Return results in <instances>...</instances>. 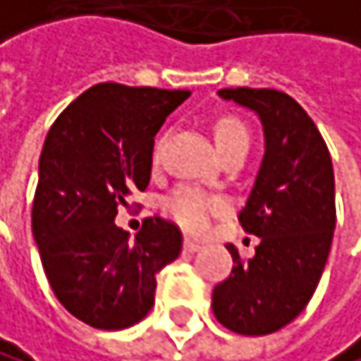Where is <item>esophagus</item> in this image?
Masks as SVG:
<instances>
[{"label":"esophagus","instance_id":"obj_1","mask_svg":"<svg viewBox=\"0 0 361 361\" xmlns=\"http://www.w3.org/2000/svg\"><path fill=\"white\" fill-rule=\"evenodd\" d=\"M183 247H185V251L194 253V251H198V249H200V243H196V240H192V238H185Z\"/></svg>","mask_w":361,"mask_h":361}]
</instances>
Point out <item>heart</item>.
Wrapping results in <instances>:
<instances>
[{
	"instance_id": "obj_1",
	"label": "heart",
	"mask_w": 361,
	"mask_h": 361,
	"mask_svg": "<svg viewBox=\"0 0 361 361\" xmlns=\"http://www.w3.org/2000/svg\"><path fill=\"white\" fill-rule=\"evenodd\" d=\"M214 138L218 149L223 152L229 145L238 141H249L247 128L235 116H220L214 126ZM161 149V143L157 145V154ZM220 209V202L216 198L204 196L192 187H180L174 194L165 198V212L176 220V223L190 231H202L207 227L214 212Z\"/></svg>"
}]
</instances>
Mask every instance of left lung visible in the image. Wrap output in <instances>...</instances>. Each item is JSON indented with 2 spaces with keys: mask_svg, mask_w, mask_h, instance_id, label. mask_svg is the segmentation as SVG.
Segmentation results:
<instances>
[{
  "mask_svg": "<svg viewBox=\"0 0 361 361\" xmlns=\"http://www.w3.org/2000/svg\"><path fill=\"white\" fill-rule=\"evenodd\" d=\"M218 94L253 110L264 130V159L238 214L258 235L256 256L243 260L227 245L231 276L214 286L216 320L240 335H267L305 311L322 278L335 229L331 154L313 118L271 87H225Z\"/></svg>",
  "mask_w": 361,
  "mask_h": 361,
  "instance_id": "obj_1",
  "label": "left lung"
}]
</instances>
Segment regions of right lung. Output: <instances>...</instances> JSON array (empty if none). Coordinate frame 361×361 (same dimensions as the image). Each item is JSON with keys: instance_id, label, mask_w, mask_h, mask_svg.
Listing matches in <instances>:
<instances>
[{"instance_id": "add662e5", "label": "right lung", "mask_w": 361, "mask_h": 361, "mask_svg": "<svg viewBox=\"0 0 361 361\" xmlns=\"http://www.w3.org/2000/svg\"><path fill=\"white\" fill-rule=\"evenodd\" d=\"M190 90L92 85L56 116L39 157L32 235L56 300L77 320L118 331L154 307L157 274L183 247L159 216L130 238L114 225L132 192H145L154 136Z\"/></svg>"}]
</instances>
